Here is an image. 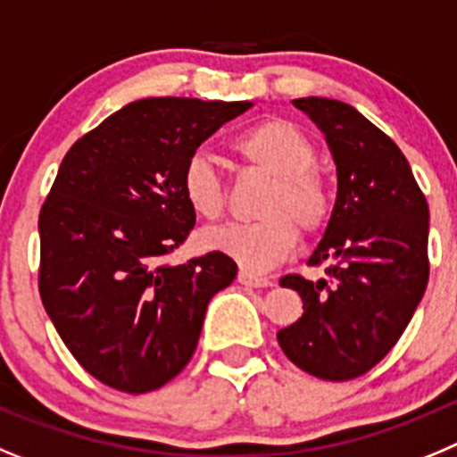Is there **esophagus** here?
<instances>
[{"label":"esophagus","mask_w":457,"mask_h":457,"mask_svg":"<svg viewBox=\"0 0 457 457\" xmlns=\"http://www.w3.org/2000/svg\"><path fill=\"white\" fill-rule=\"evenodd\" d=\"M237 279L245 287H270V285H273V279H270V278H262V275L248 273V270H241Z\"/></svg>","instance_id":"obj_1"}]
</instances>
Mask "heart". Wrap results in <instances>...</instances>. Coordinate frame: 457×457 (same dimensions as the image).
Here are the masks:
<instances>
[{
    "instance_id": "heart-1",
    "label": "heart",
    "mask_w": 457,
    "mask_h": 457,
    "mask_svg": "<svg viewBox=\"0 0 457 457\" xmlns=\"http://www.w3.org/2000/svg\"><path fill=\"white\" fill-rule=\"evenodd\" d=\"M234 150L253 168L273 178L257 223H229L203 234V245L234 259L254 273L275 269L298 245V228L314 232L326 223L330 198L314 172L316 147L295 125L266 120L234 138ZM182 195L203 219H219L225 209V184L219 168L204 154H193L182 172Z\"/></svg>"
}]
</instances>
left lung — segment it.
Segmentation results:
<instances>
[{
	"mask_svg": "<svg viewBox=\"0 0 457 457\" xmlns=\"http://www.w3.org/2000/svg\"><path fill=\"white\" fill-rule=\"evenodd\" d=\"M326 137L337 166V203L307 264L328 278L285 275L303 316L278 330L295 367L351 380L387 355L428 285V203L396 143L351 104L294 100Z\"/></svg>",
	"mask_w": 457,
	"mask_h": 457,
	"instance_id": "1",
	"label": "left lung"
}]
</instances>
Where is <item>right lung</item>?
<instances>
[{"label":"right lung","instance_id":"obj_1","mask_svg":"<svg viewBox=\"0 0 457 457\" xmlns=\"http://www.w3.org/2000/svg\"><path fill=\"white\" fill-rule=\"evenodd\" d=\"M253 102L150 97L122 106L70 147L40 209V298L81 367L118 392L178 376L198 346L209 300L237 264L207 253L163 257L195 212L182 172L200 143Z\"/></svg>","mask_w":457,"mask_h":457}]
</instances>
